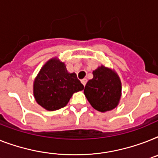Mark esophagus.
I'll return each instance as SVG.
<instances>
[{"instance_id":"34e87169","label":"esophagus","mask_w":158,"mask_h":158,"mask_svg":"<svg viewBox=\"0 0 158 158\" xmlns=\"http://www.w3.org/2000/svg\"><path fill=\"white\" fill-rule=\"evenodd\" d=\"M86 82H87V79L86 78H84V79H82L81 80V83L82 84H83V85H86Z\"/></svg>"}]
</instances>
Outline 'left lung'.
Here are the masks:
<instances>
[{"label":"left lung","instance_id":"left-lung-1","mask_svg":"<svg viewBox=\"0 0 158 158\" xmlns=\"http://www.w3.org/2000/svg\"><path fill=\"white\" fill-rule=\"evenodd\" d=\"M93 76L84 89L91 106L101 112L116 107L121 96V82L117 74L101 66L93 72Z\"/></svg>","mask_w":158,"mask_h":158}]
</instances>
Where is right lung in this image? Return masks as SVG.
Here are the masks:
<instances>
[{"label":"right lung","instance_id":"1","mask_svg":"<svg viewBox=\"0 0 158 158\" xmlns=\"http://www.w3.org/2000/svg\"><path fill=\"white\" fill-rule=\"evenodd\" d=\"M83 89L84 85L76 73H68L64 64L52 59L35 78L34 95L41 106L48 110H56L65 106L73 94Z\"/></svg>","mask_w":158,"mask_h":158}]
</instances>
